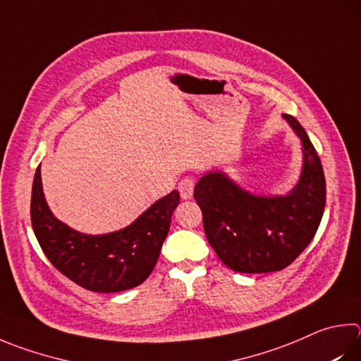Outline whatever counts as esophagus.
Here are the masks:
<instances>
[{"instance_id": "1", "label": "esophagus", "mask_w": 361, "mask_h": 361, "mask_svg": "<svg viewBox=\"0 0 361 361\" xmlns=\"http://www.w3.org/2000/svg\"><path fill=\"white\" fill-rule=\"evenodd\" d=\"M194 186H195V180L192 176H185L180 183H178V191L181 199H191L194 194Z\"/></svg>"}]
</instances>
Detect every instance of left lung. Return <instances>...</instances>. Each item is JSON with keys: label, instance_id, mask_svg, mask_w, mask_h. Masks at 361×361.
Segmentation results:
<instances>
[{"label": "left lung", "instance_id": "1", "mask_svg": "<svg viewBox=\"0 0 361 361\" xmlns=\"http://www.w3.org/2000/svg\"><path fill=\"white\" fill-rule=\"evenodd\" d=\"M301 139L303 169L287 195H254L222 172L194 188L208 243L233 271L270 273L289 267L316 235L325 209V175L316 148L293 116L283 115Z\"/></svg>", "mask_w": 361, "mask_h": 361}]
</instances>
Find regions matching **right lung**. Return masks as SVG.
I'll return each instance as SVG.
<instances>
[{
	"label": "right lung",
	"instance_id": "right-lung-1",
	"mask_svg": "<svg viewBox=\"0 0 361 361\" xmlns=\"http://www.w3.org/2000/svg\"><path fill=\"white\" fill-rule=\"evenodd\" d=\"M178 203V191H172L121 231L80 233L51 214L44 199L39 166L32 181L31 226L58 271L87 290L114 293L133 289L149 276Z\"/></svg>",
	"mask_w": 361,
	"mask_h": 361
}]
</instances>
